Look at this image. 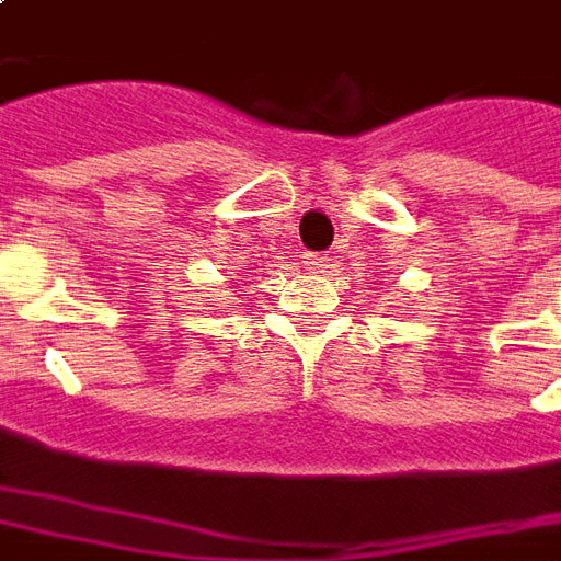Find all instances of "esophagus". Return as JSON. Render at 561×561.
<instances>
[{"label":"esophagus","mask_w":561,"mask_h":561,"mask_svg":"<svg viewBox=\"0 0 561 561\" xmlns=\"http://www.w3.org/2000/svg\"><path fill=\"white\" fill-rule=\"evenodd\" d=\"M329 262H332L329 255H320V253L302 255V264H306V271H311V273H323L325 267H329Z\"/></svg>","instance_id":"esophagus-1"}]
</instances>
